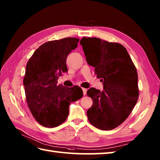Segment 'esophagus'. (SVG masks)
<instances>
[{"label": "esophagus", "instance_id": "34e87169", "mask_svg": "<svg viewBox=\"0 0 160 160\" xmlns=\"http://www.w3.org/2000/svg\"><path fill=\"white\" fill-rule=\"evenodd\" d=\"M82 91H83V95H84V96H85V95L87 94V89H85V88H82Z\"/></svg>", "mask_w": 160, "mask_h": 160}]
</instances>
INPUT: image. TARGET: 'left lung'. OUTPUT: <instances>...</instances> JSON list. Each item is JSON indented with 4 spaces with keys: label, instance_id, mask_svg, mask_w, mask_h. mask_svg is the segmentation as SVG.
Masks as SVG:
<instances>
[{
    "label": "left lung",
    "instance_id": "1",
    "mask_svg": "<svg viewBox=\"0 0 160 160\" xmlns=\"http://www.w3.org/2000/svg\"><path fill=\"white\" fill-rule=\"evenodd\" d=\"M87 63L95 67L104 90L91 88L87 96L93 105L87 114L90 123L101 130H112L125 121L139 97L138 72L121 44L98 38L80 40Z\"/></svg>",
    "mask_w": 160,
    "mask_h": 160
}]
</instances>
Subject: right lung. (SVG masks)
<instances>
[{"label": "right lung", "instance_id": "add662e5", "mask_svg": "<svg viewBox=\"0 0 160 160\" xmlns=\"http://www.w3.org/2000/svg\"><path fill=\"white\" fill-rule=\"evenodd\" d=\"M78 42L79 38L71 37L47 42L27 64L23 79L27 103L33 118L43 127L53 128L62 124L71 102L83 96L78 86L69 88L57 84L59 76L67 71V57Z\"/></svg>", "mask_w": 160, "mask_h": 160}]
</instances>
